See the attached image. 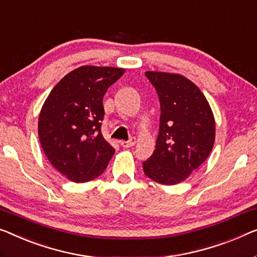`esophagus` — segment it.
<instances>
[{"label":"esophagus","instance_id":"obj_1","mask_svg":"<svg viewBox=\"0 0 257 257\" xmlns=\"http://www.w3.org/2000/svg\"><path fill=\"white\" fill-rule=\"evenodd\" d=\"M120 144L122 148H132L136 144V139L135 137H132L129 141H121Z\"/></svg>","mask_w":257,"mask_h":257}]
</instances>
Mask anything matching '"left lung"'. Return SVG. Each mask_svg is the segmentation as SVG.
<instances>
[{
	"label": "left lung",
	"instance_id": "left-lung-1",
	"mask_svg": "<svg viewBox=\"0 0 257 257\" xmlns=\"http://www.w3.org/2000/svg\"><path fill=\"white\" fill-rule=\"evenodd\" d=\"M160 101L156 150L143 170L147 177L172 186L189 177L211 152L216 123L211 107L196 84L180 74L145 72Z\"/></svg>",
	"mask_w": 257,
	"mask_h": 257
}]
</instances>
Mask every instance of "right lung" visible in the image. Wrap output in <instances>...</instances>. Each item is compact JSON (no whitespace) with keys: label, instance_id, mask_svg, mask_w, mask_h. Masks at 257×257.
Segmentation results:
<instances>
[{"label":"right lung","instance_id":"obj_1","mask_svg":"<svg viewBox=\"0 0 257 257\" xmlns=\"http://www.w3.org/2000/svg\"><path fill=\"white\" fill-rule=\"evenodd\" d=\"M124 69L83 66L53 87L39 114L38 135L53 167L72 182L104 173L115 152L100 132L102 98Z\"/></svg>","mask_w":257,"mask_h":257}]
</instances>
